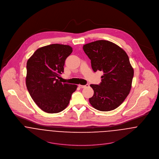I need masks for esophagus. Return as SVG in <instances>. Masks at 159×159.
I'll return each mask as SVG.
<instances>
[{
  "label": "esophagus",
  "mask_w": 159,
  "mask_h": 159,
  "mask_svg": "<svg viewBox=\"0 0 159 159\" xmlns=\"http://www.w3.org/2000/svg\"><path fill=\"white\" fill-rule=\"evenodd\" d=\"M89 86L88 84H86V85H79V87L80 88H88Z\"/></svg>",
  "instance_id": "1"
}]
</instances>
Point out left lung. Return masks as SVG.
Instances as JSON below:
<instances>
[{
	"label": "left lung",
	"instance_id": "left-lung-1",
	"mask_svg": "<svg viewBox=\"0 0 159 159\" xmlns=\"http://www.w3.org/2000/svg\"><path fill=\"white\" fill-rule=\"evenodd\" d=\"M91 59L93 71H102V82L91 84L93 95L91 105L97 110L109 111L120 106L129 95L134 77V69L126 52L107 40H97L83 46Z\"/></svg>",
	"mask_w": 159,
	"mask_h": 159
}]
</instances>
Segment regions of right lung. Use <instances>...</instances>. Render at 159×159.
<instances>
[{"mask_svg":"<svg viewBox=\"0 0 159 159\" xmlns=\"http://www.w3.org/2000/svg\"><path fill=\"white\" fill-rule=\"evenodd\" d=\"M72 52L70 46L52 44L38 49L27 61L26 86L37 105L48 113L63 111L77 86L61 83L67 57Z\"/></svg>","mask_w":159,"mask_h":159,"instance_id":"1","label":"right lung"}]
</instances>
